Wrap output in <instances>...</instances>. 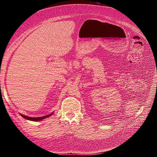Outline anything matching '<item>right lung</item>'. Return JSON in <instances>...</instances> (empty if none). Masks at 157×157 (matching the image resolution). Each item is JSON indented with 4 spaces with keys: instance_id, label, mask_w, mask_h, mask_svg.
<instances>
[{
    "instance_id": "add662e5",
    "label": "right lung",
    "mask_w": 157,
    "mask_h": 157,
    "mask_svg": "<svg viewBox=\"0 0 157 157\" xmlns=\"http://www.w3.org/2000/svg\"><path fill=\"white\" fill-rule=\"evenodd\" d=\"M53 114V112L51 114H49L48 115H47V116H44V117H37V118H32V117H27V116H25V115L22 114H20L21 116L22 117H23L25 119H27L28 120H30V121H40V120H42L47 117H49L52 116V115Z\"/></svg>"
}]
</instances>
